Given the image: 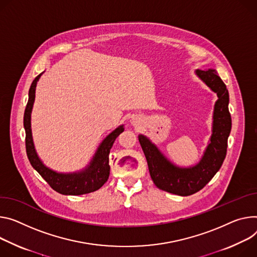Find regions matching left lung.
<instances>
[{
    "mask_svg": "<svg viewBox=\"0 0 257 257\" xmlns=\"http://www.w3.org/2000/svg\"><path fill=\"white\" fill-rule=\"evenodd\" d=\"M195 74L218 97L212 116V134L197 164L179 167L167 159L149 137L144 134L138 135L148 161L151 177L157 188L182 197L202 190L220 169L226 155L227 138L231 129V118L228 111L229 97L225 84L212 68L206 71L197 69Z\"/></svg>",
    "mask_w": 257,
    "mask_h": 257,
    "instance_id": "obj_1",
    "label": "left lung"
}]
</instances>
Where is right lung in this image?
<instances>
[{
	"label": "right lung",
	"instance_id": "1",
	"mask_svg": "<svg viewBox=\"0 0 257 257\" xmlns=\"http://www.w3.org/2000/svg\"><path fill=\"white\" fill-rule=\"evenodd\" d=\"M42 75L43 73L40 74L31 85L29 91V101L25 110V118H23L28 158L34 169L37 170L38 173L57 193L62 195L78 196L95 192L100 189L108 179L110 169L108 165V155L115 138L124 131V125L115 128L103 139L90 161L89 165L84 169L71 173H62L50 169L44 164L38 156L32 134V110L36 97L37 83Z\"/></svg>",
	"mask_w": 257,
	"mask_h": 257
}]
</instances>
